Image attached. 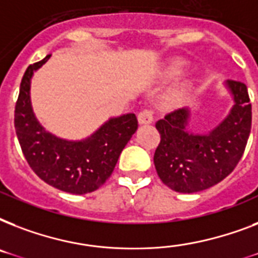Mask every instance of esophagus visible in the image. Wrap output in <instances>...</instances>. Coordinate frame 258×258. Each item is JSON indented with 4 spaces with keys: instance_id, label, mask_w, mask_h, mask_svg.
I'll use <instances>...</instances> for the list:
<instances>
[{
    "instance_id": "obj_1",
    "label": "esophagus",
    "mask_w": 258,
    "mask_h": 258,
    "mask_svg": "<svg viewBox=\"0 0 258 258\" xmlns=\"http://www.w3.org/2000/svg\"><path fill=\"white\" fill-rule=\"evenodd\" d=\"M138 120L141 124H150L154 121V112L151 109L146 108L143 109L139 115H138Z\"/></svg>"
}]
</instances>
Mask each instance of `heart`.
Masks as SVG:
<instances>
[{"label":"heart","mask_w":258,"mask_h":258,"mask_svg":"<svg viewBox=\"0 0 258 258\" xmlns=\"http://www.w3.org/2000/svg\"><path fill=\"white\" fill-rule=\"evenodd\" d=\"M179 68H180L179 66H175V68H174V71H175V72H179Z\"/></svg>","instance_id":"b5f03b06"}]
</instances>
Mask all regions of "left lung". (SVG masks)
I'll use <instances>...</instances> for the list:
<instances>
[{"mask_svg": "<svg viewBox=\"0 0 258 258\" xmlns=\"http://www.w3.org/2000/svg\"><path fill=\"white\" fill-rule=\"evenodd\" d=\"M234 99L230 112L205 135L186 131L188 109L179 108L157 121L161 143L154 165L166 186L178 192H197L212 187L234 170L245 151L252 128V104L244 83L228 80Z\"/></svg>", "mask_w": 258, "mask_h": 258, "instance_id": "8db88e82", "label": "left lung"}]
</instances>
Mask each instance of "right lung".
<instances>
[{
    "label": "right lung",
    "mask_w": 258,
    "mask_h": 258,
    "mask_svg": "<svg viewBox=\"0 0 258 258\" xmlns=\"http://www.w3.org/2000/svg\"><path fill=\"white\" fill-rule=\"evenodd\" d=\"M34 62L22 76L14 108V128L22 154L37 176L50 186L72 192L95 191L112 174L119 155L138 128L135 113L112 117L96 133L80 142L54 137L44 130L30 105V79L48 61Z\"/></svg>",
    "instance_id": "add662e5"
}]
</instances>
